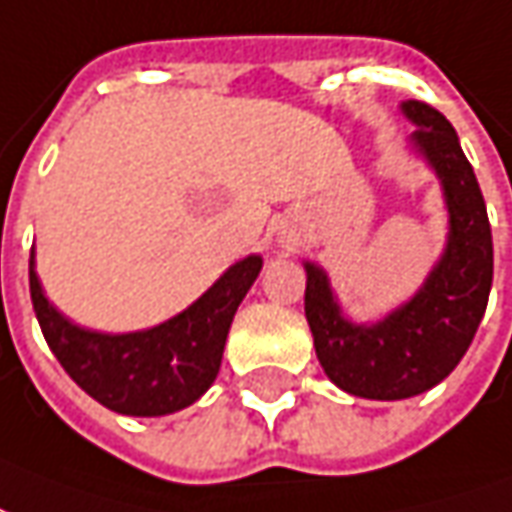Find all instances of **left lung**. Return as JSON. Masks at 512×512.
Here are the masks:
<instances>
[{"label":"left lung","mask_w":512,"mask_h":512,"mask_svg":"<svg viewBox=\"0 0 512 512\" xmlns=\"http://www.w3.org/2000/svg\"><path fill=\"white\" fill-rule=\"evenodd\" d=\"M404 114L420 125L414 147L445 188L450 240L442 261L404 308L374 327L346 322L327 275L305 264V319L324 374L346 393L374 401L412 398L450 376L475 338L494 281L486 201L453 125L423 100L404 103Z\"/></svg>","instance_id":"obj_1"}]
</instances>
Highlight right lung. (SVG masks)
Segmentation results:
<instances>
[{"mask_svg":"<svg viewBox=\"0 0 512 512\" xmlns=\"http://www.w3.org/2000/svg\"><path fill=\"white\" fill-rule=\"evenodd\" d=\"M259 270V256L237 261L188 311L128 335L67 322L40 289L35 259H29V294L43 338L84 393L111 412L160 417L190 406L215 382L231 319Z\"/></svg>","mask_w":512,"mask_h":512,"instance_id":"add662e5","label":"right lung"}]
</instances>
